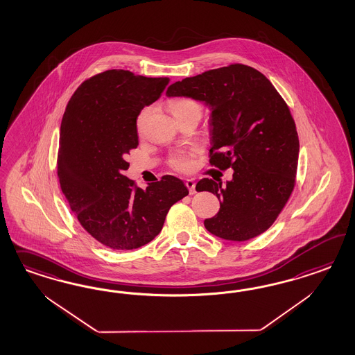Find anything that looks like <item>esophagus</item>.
Returning <instances> with one entry per match:
<instances>
[{"label":"esophagus","instance_id":"34e87169","mask_svg":"<svg viewBox=\"0 0 355 355\" xmlns=\"http://www.w3.org/2000/svg\"><path fill=\"white\" fill-rule=\"evenodd\" d=\"M184 184H186V187L189 189V193H190V195H193V193H196V191H195V182H193V180H186Z\"/></svg>","mask_w":355,"mask_h":355}]
</instances>
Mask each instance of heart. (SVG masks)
<instances>
[{"label": "heart", "instance_id": "obj_1", "mask_svg": "<svg viewBox=\"0 0 355 355\" xmlns=\"http://www.w3.org/2000/svg\"><path fill=\"white\" fill-rule=\"evenodd\" d=\"M169 110L172 112L174 117L182 116L186 113H199L202 112V109L199 107V104H196L193 100L190 98H178L174 100L169 104ZM147 116V112H141L139 117H138V128H140L144 122V119ZM171 165L174 169L181 171V172H187L193 168V160H191V155L187 152H178L174 153L171 157Z\"/></svg>", "mask_w": 355, "mask_h": 355}]
</instances>
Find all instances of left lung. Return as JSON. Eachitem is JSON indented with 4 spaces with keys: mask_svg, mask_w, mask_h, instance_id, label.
I'll use <instances>...</instances> for the list:
<instances>
[{
    "mask_svg": "<svg viewBox=\"0 0 355 355\" xmlns=\"http://www.w3.org/2000/svg\"><path fill=\"white\" fill-rule=\"evenodd\" d=\"M166 96L209 107V162L234 171L226 184L209 178L196 183V191L220 200L205 229L238 242L264 233L286 205L298 166L300 140L284 98L260 71L241 64L184 78L168 87Z\"/></svg>",
    "mask_w": 355,
    "mask_h": 355,
    "instance_id": "8db88e82",
    "label": "left lung"
}]
</instances>
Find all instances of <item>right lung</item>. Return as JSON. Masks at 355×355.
<instances>
[{
    "label": "right lung",
    "mask_w": 355,
    "mask_h": 355,
    "mask_svg": "<svg viewBox=\"0 0 355 355\" xmlns=\"http://www.w3.org/2000/svg\"><path fill=\"white\" fill-rule=\"evenodd\" d=\"M169 78L107 70L78 87L64 110L57 174L80 225L113 250L147 245L162 232L169 208L189 190L164 175L146 190L125 175L126 157L139 144L140 110L162 96Z\"/></svg>",
    "instance_id": "obj_1"
}]
</instances>
